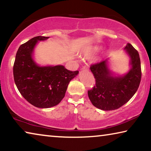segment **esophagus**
<instances>
[{
	"mask_svg": "<svg viewBox=\"0 0 151 151\" xmlns=\"http://www.w3.org/2000/svg\"><path fill=\"white\" fill-rule=\"evenodd\" d=\"M82 69L83 70H87V71H88V66H84L82 68Z\"/></svg>",
	"mask_w": 151,
	"mask_h": 151,
	"instance_id": "obj_1",
	"label": "esophagus"
}]
</instances>
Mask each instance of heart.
I'll return each instance as SVG.
<instances>
[{
    "instance_id": "b5f03b06",
    "label": "heart",
    "mask_w": 151,
    "mask_h": 151,
    "mask_svg": "<svg viewBox=\"0 0 151 151\" xmlns=\"http://www.w3.org/2000/svg\"><path fill=\"white\" fill-rule=\"evenodd\" d=\"M93 50H94V51H95V52H97V51H98V50H99V47H95V48H94V49H93Z\"/></svg>"
}]
</instances>
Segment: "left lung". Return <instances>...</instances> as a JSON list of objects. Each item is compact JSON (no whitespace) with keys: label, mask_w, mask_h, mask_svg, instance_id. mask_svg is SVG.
<instances>
[{"label":"left lung","mask_w":151,"mask_h":151,"mask_svg":"<svg viewBox=\"0 0 151 151\" xmlns=\"http://www.w3.org/2000/svg\"><path fill=\"white\" fill-rule=\"evenodd\" d=\"M124 49L130 57L132 65L124 76H112L107 67V59L90 66L95 85L88 91V96L93 106L100 109L109 111L119 108L133 97L139 87L142 76L139 54L130 44Z\"/></svg>","instance_id":"8db88e82"}]
</instances>
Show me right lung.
Returning <instances> with one entry per match:
<instances>
[{
	"label": "right lung",
	"mask_w": 151,
	"mask_h": 151,
	"mask_svg": "<svg viewBox=\"0 0 151 151\" xmlns=\"http://www.w3.org/2000/svg\"><path fill=\"white\" fill-rule=\"evenodd\" d=\"M48 38L37 36L21 45L13 65L14 81L19 91L29 104L40 108L58 105L65 96L69 82L78 73L62 65L39 66L35 64L32 58L35 45Z\"/></svg>",
	"instance_id": "1"
}]
</instances>
